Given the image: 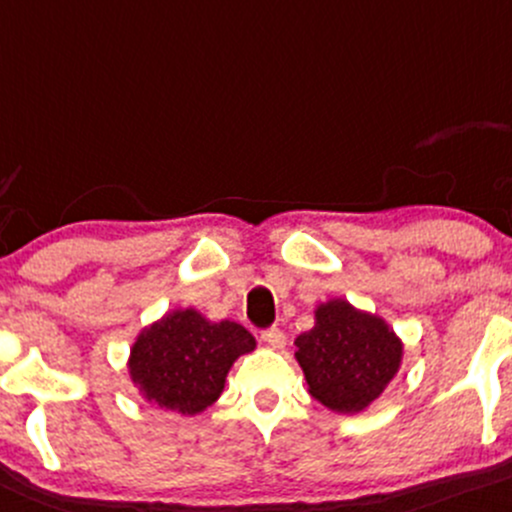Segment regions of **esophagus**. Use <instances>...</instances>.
Returning a JSON list of instances; mask_svg holds the SVG:
<instances>
[{
	"label": "esophagus",
	"mask_w": 512,
	"mask_h": 512,
	"mask_svg": "<svg viewBox=\"0 0 512 512\" xmlns=\"http://www.w3.org/2000/svg\"><path fill=\"white\" fill-rule=\"evenodd\" d=\"M261 338L268 343L271 348H285V333L278 326H271V329H263Z\"/></svg>",
	"instance_id": "obj_1"
}]
</instances>
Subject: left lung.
Masks as SVG:
<instances>
[{"label": "left lung", "mask_w": 512, "mask_h": 512, "mask_svg": "<svg viewBox=\"0 0 512 512\" xmlns=\"http://www.w3.org/2000/svg\"><path fill=\"white\" fill-rule=\"evenodd\" d=\"M295 346L309 392L333 411L365 409L401 363V343L389 326L343 300L321 304L314 329L297 336Z\"/></svg>", "instance_id": "left-lung-1"}]
</instances>
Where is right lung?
I'll list each match as a JSON object with an SVG mask.
<instances>
[{
    "mask_svg": "<svg viewBox=\"0 0 512 512\" xmlns=\"http://www.w3.org/2000/svg\"><path fill=\"white\" fill-rule=\"evenodd\" d=\"M254 346L244 326L212 324L186 309L166 314L140 333L132 346L130 375L147 401L193 416L222 394L229 367Z\"/></svg>",
    "mask_w": 512,
    "mask_h": 512,
    "instance_id": "add662e5",
    "label": "right lung"
}]
</instances>
